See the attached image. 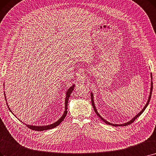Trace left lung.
Returning a JSON list of instances; mask_svg holds the SVG:
<instances>
[{
  "instance_id": "1",
  "label": "left lung",
  "mask_w": 156,
  "mask_h": 156,
  "mask_svg": "<svg viewBox=\"0 0 156 156\" xmlns=\"http://www.w3.org/2000/svg\"><path fill=\"white\" fill-rule=\"evenodd\" d=\"M151 79H152V73H151ZM152 89H153V83H152V81H151V92H150V94H149V97H148V101H147V102L146 105H145L144 108H143V109H142V110H141L139 113H138L136 116L134 117H133L131 120H129V122H126V123H124V124H112V123L109 122H108L107 120H105L102 117H101V116L100 115H99V113L98 112V110H97V109H96V106H95V103H94V96H93V94H92V92H91V94H90V96H91L92 105V106H93V108H94V110L95 112H96V113L97 114V115H98V117H99L101 120H102L103 121H104L105 122L106 124H108V125H110V126H127V125H129V124H132L135 120H136L138 117H140V116L141 115V113H143V112H144V110L146 109V108L147 107V106H148V103H149V102H150V100H151V95H152Z\"/></svg>"
}]
</instances>
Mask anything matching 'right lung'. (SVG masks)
I'll use <instances>...</instances> for the list:
<instances>
[{
  "mask_svg": "<svg viewBox=\"0 0 156 156\" xmlns=\"http://www.w3.org/2000/svg\"><path fill=\"white\" fill-rule=\"evenodd\" d=\"M74 85H73L69 89L67 90L66 92V99H65V111L64 112V114L62 115V116L60 117L57 122H54L53 124H50V125H48V126H32V125H28V124H25L29 128L31 129L32 130H35V131H44V130H48V129H52V128H54L57 127V126H58L60 123L62 122L64 120V119H65V117H66V115H67V103H68V100H69V98L71 96V94L72 93L73 90H74ZM4 96H5V99L6 100V97H5V92H4ZM7 105H8V108L9 110H10V112L12 113L11 110H10V108H9V106L8 105V103H7ZM13 114V113H12ZM22 122V121H21Z\"/></svg>",
  "mask_w": 156,
  "mask_h": 156,
  "instance_id": "obj_1",
  "label": "right lung"
}]
</instances>
